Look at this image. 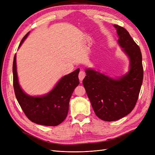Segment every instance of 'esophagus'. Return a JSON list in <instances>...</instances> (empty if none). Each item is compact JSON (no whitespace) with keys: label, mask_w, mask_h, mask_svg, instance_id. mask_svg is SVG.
Listing matches in <instances>:
<instances>
[{"label":"esophagus","mask_w":155,"mask_h":155,"mask_svg":"<svg viewBox=\"0 0 155 155\" xmlns=\"http://www.w3.org/2000/svg\"><path fill=\"white\" fill-rule=\"evenodd\" d=\"M85 76H86V74H85V72H83V71H80V72L79 73V75H78V78H79V81H82L83 80V79H84V78L85 77Z\"/></svg>","instance_id":"esophagus-1"}]
</instances>
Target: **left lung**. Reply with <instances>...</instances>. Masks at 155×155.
Wrapping results in <instances>:
<instances>
[{"mask_svg": "<svg viewBox=\"0 0 155 155\" xmlns=\"http://www.w3.org/2000/svg\"><path fill=\"white\" fill-rule=\"evenodd\" d=\"M118 43L129 60V71L114 78L92 68H86L83 80L96 115L102 120L116 121L133 110L143 81L142 53L129 33L117 25Z\"/></svg>", "mask_w": 155, "mask_h": 155, "instance_id": "obj_1", "label": "left lung"}]
</instances>
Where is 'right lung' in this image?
<instances>
[{
    "label": "right lung",
    "instance_id": "right-lung-1",
    "mask_svg": "<svg viewBox=\"0 0 155 155\" xmlns=\"http://www.w3.org/2000/svg\"><path fill=\"white\" fill-rule=\"evenodd\" d=\"M30 32L23 37L18 48ZM79 68L65 75L59 79L51 90L43 96H33L23 91L18 82L17 71L16 54L13 63V88L21 109L30 121L45 126H57L67 118L69 101L72 93L79 84Z\"/></svg>",
    "mask_w": 155,
    "mask_h": 155
}]
</instances>
